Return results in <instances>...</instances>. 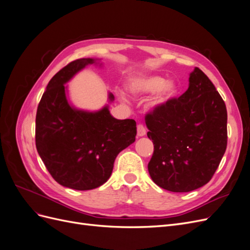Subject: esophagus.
<instances>
[{
    "label": "esophagus",
    "mask_w": 250,
    "mask_h": 250,
    "mask_svg": "<svg viewBox=\"0 0 250 250\" xmlns=\"http://www.w3.org/2000/svg\"><path fill=\"white\" fill-rule=\"evenodd\" d=\"M146 134V129L142 124L138 125V137H144Z\"/></svg>",
    "instance_id": "1"
}]
</instances>
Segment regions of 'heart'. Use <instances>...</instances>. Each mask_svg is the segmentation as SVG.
Instances as JSON below:
<instances>
[{
    "label": "heart",
    "mask_w": 250,
    "mask_h": 250,
    "mask_svg": "<svg viewBox=\"0 0 250 250\" xmlns=\"http://www.w3.org/2000/svg\"><path fill=\"white\" fill-rule=\"evenodd\" d=\"M128 89L135 96L150 95L155 92L150 101V107L154 110L165 107L175 98L178 92L175 81L166 80L158 75H146V76L132 79Z\"/></svg>",
    "instance_id": "b5f03b06"
}]
</instances>
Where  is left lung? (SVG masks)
Segmentation results:
<instances>
[{"mask_svg": "<svg viewBox=\"0 0 250 250\" xmlns=\"http://www.w3.org/2000/svg\"><path fill=\"white\" fill-rule=\"evenodd\" d=\"M154 145L148 171L165 190L183 193L207 185L228 145V111L208 77L195 67L178 99L146 116Z\"/></svg>", "mask_w": 250, "mask_h": 250, "instance_id": "left-lung-1", "label": "left lung"}]
</instances>
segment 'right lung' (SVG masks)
<instances>
[{
	"instance_id": "obj_1",
	"label": "right lung",
	"mask_w": 250,
	"mask_h": 250,
	"mask_svg": "<svg viewBox=\"0 0 250 250\" xmlns=\"http://www.w3.org/2000/svg\"><path fill=\"white\" fill-rule=\"evenodd\" d=\"M100 59L81 58L54 75L36 112V149L49 173L59 185L78 191L106 183L121 151L135 141L137 123L110 115L108 104L99 110L75 107L67 97V82ZM115 97L108 93V102Z\"/></svg>"
}]
</instances>
